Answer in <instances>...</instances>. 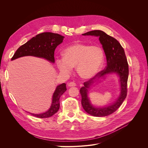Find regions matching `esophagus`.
<instances>
[{"mask_svg":"<svg viewBox=\"0 0 148 148\" xmlns=\"http://www.w3.org/2000/svg\"><path fill=\"white\" fill-rule=\"evenodd\" d=\"M67 85L69 87H71V86H75L76 84L74 82H69L67 83Z\"/></svg>","mask_w":148,"mask_h":148,"instance_id":"34e87169","label":"esophagus"}]
</instances>
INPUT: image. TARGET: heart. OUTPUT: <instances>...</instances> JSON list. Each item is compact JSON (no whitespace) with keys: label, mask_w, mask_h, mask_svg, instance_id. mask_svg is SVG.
<instances>
[{"label":"heart","mask_w":148,"mask_h":148,"mask_svg":"<svg viewBox=\"0 0 148 148\" xmlns=\"http://www.w3.org/2000/svg\"><path fill=\"white\" fill-rule=\"evenodd\" d=\"M64 58L58 59L56 65L61 73L70 75L73 68L81 78L89 80L100 71L104 62V53L98 45L75 43L68 46L63 51Z\"/></svg>","instance_id":"heart-1"}]
</instances>
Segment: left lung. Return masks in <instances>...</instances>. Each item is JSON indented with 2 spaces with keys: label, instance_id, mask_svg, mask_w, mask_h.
I'll list each match as a JSON object with an SVG mask.
<instances>
[{
  "label": "left lung",
  "instance_id": "1",
  "mask_svg": "<svg viewBox=\"0 0 148 148\" xmlns=\"http://www.w3.org/2000/svg\"><path fill=\"white\" fill-rule=\"evenodd\" d=\"M82 35L99 36V40L103 45L106 56L107 66L104 69L99 71L94 78L84 82V86L81 88L80 90L82 95V105L84 110L92 116L103 117L110 115L118 109L127 95V82L129 70L125 51L120 43L115 38L106 34L102 30H92ZM112 72L117 73L120 76L121 83V94L120 97L112 105L101 108H94L91 105L87 97V89L97 79L106 74Z\"/></svg>",
  "mask_w": 148,
  "mask_h": 148
}]
</instances>
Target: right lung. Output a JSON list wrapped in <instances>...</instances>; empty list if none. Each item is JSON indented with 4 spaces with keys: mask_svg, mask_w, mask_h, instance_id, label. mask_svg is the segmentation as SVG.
<instances>
[{
    "mask_svg": "<svg viewBox=\"0 0 148 148\" xmlns=\"http://www.w3.org/2000/svg\"><path fill=\"white\" fill-rule=\"evenodd\" d=\"M64 38V36L59 34L51 32L38 34L26 43L20 46L14 53L11 60L23 56H33L44 58L54 63V51L57 46L63 41ZM66 90L65 83L59 85L53 94L52 104L50 109L42 114H30L39 118H47L53 116L59 109V98Z\"/></svg>",
    "mask_w": 148,
    "mask_h": 148,
    "instance_id": "add662e5",
    "label": "right lung"
}]
</instances>
